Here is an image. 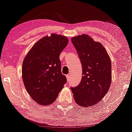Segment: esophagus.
<instances>
[{
  "label": "esophagus",
  "instance_id": "esophagus-1",
  "mask_svg": "<svg viewBox=\"0 0 132 132\" xmlns=\"http://www.w3.org/2000/svg\"><path fill=\"white\" fill-rule=\"evenodd\" d=\"M66 77H67V81H69L70 80V75H66Z\"/></svg>",
  "mask_w": 132,
  "mask_h": 132
}]
</instances>
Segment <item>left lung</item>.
I'll return each instance as SVG.
<instances>
[{
    "instance_id": "8db88e82",
    "label": "left lung",
    "mask_w": 132,
    "mask_h": 132,
    "mask_svg": "<svg viewBox=\"0 0 132 132\" xmlns=\"http://www.w3.org/2000/svg\"><path fill=\"white\" fill-rule=\"evenodd\" d=\"M82 66V80L71 88L76 103L82 107L94 106L102 100L111 84V61L103 45L88 35L71 38Z\"/></svg>"
}]
</instances>
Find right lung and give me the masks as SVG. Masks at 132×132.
Masks as SVG:
<instances>
[{
    "label": "right lung",
    "mask_w": 132,
    "mask_h": 132,
    "mask_svg": "<svg viewBox=\"0 0 132 132\" xmlns=\"http://www.w3.org/2000/svg\"><path fill=\"white\" fill-rule=\"evenodd\" d=\"M68 43L66 37L52 34L37 41L24 57L23 83L30 96L39 104L53 103L67 82L61 73L59 55Z\"/></svg>",
    "instance_id": "right-lung-1"
}]
</instances>
